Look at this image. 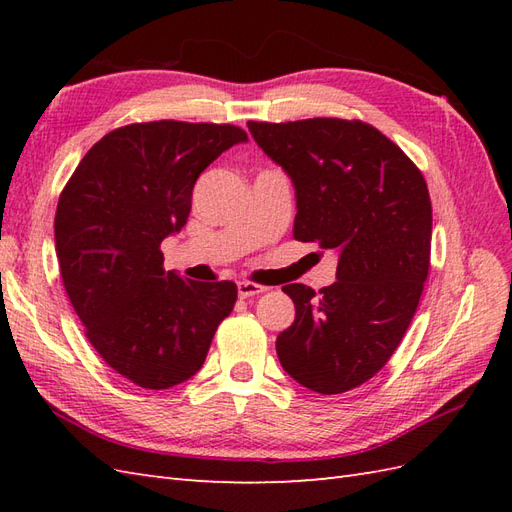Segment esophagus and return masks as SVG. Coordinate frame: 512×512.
Segmentation results:
<instances>
[{
	"label": "esophagus",
	"mask_w": 512,
	"mask_h": 512,
	"mask_svg": "<svg viewBox=\"0 0 512 512\" xmlns=\"http://www.w3.org/2000/svg\"><path fill=\"white\" fill-rule=\"evenodd\" d=\"M266 288L259 286V284H253V281H239L237 284V295L242 299H248V297H255L259 295V292H264Z\"/></svg>",
	"instance_id": "esophagus-1"
}]
</instances>
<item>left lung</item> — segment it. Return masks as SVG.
I'll use <instances>...</instances> for the list:
<instances>
[{
	"mask_svg": "<svg viewBox=\"0 0 512 512\" xmlns=\"http://www.w3.org/2000/svg\"><path fill=\"white\" fill-rule=\"evenodd\" d=\"M297 195L295 239L339 255L336 281L284 286L295 323L277 336L281 367L317 394L367 383L416 314L431 255V200L420 169L363 121L248 123Z\"/></svg>",
	"mask_w": 512,
	"mask_h": 512,
	"instance_id": "left-lung-1",
	"label": "left lung"
}]
</instances>
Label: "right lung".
<instances>
[{"label":"right lung","instance_id":"right-lung-1","mask_svg":"<svg viewBox=\"0 0 512 512\" xmlns=\"http://www.w3.org/2000/svg\"><path fill=\"white\" fill-rule=\"evenodd\" d=\"M244 129L154 121L105 134L61 191L59 270L85 336L116 374L169 389L202 367L237 301L233 281L182 279L162 268V239L191 211L193 184Z\"/></svg>","mask_w":512,"mask_h":512}]
</instances>
